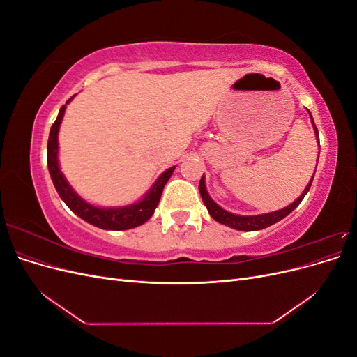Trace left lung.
<instances>
[{
    "label": "left lung",
    "instance_id": "1",
    "mask_svg": "<svg viewBox=\"0 0 357 357\" xmlns=\"http://www.w3.org/2000/svg\"><path fill=\"white\" fill-rule=\"evenodd\" d=\"M310 116H311V113H310ZM311 122H312V126H314V132H316V137L319 139V131H317V128L314 125V121H312V116H311ZM319 146H320V142H319ZM312 178H314V176H312ZM312 178L310 180L305 190L302 192V195L295 202H291L290 205H287L286 208L278 210V211H273V213H266V214H259V215H236V214H232L229 211L220 208L219 205L215 204L207 193V189H205L204 176L199 181V193H201V198L205 204V207H207L210 215L215 222H219V223L226 225V226H231V228H234L236 231H259V229L268 228V226L277 223L278 220L284 219L287 214L294 211L301 204V201L304 199V197L307 195V192L311 188Z\"/></svg>",
    "mask_w": 357,
    "mask_h": 357
}]
</instances>
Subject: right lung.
<instances>
[{"mask_svg":"<svg viewBox=\"0 0 357 357\" xmlns=\"http://www.w3.org/2000/svg\"><path fill=\"white\" fill-rule=\"evenodd\" d=\"M71 100L73 96L67 101V104ZM63 113H66V105L61 107L56 121L53 122L50 128L49 142H47V167H49L53 185H55L62 201L68 205V208L73 213L77 214L79 218H82L84 222H88L93 226H98L101 229L125 231V229L135 228V226H139L144 222H147L150 218H152L155 208L158 207L162 190H164L167 181L171 177L172 171H174L176 167L168 168L164 174L156 180L153 188L146 193V197L142 201H138L132 205H128V207H121V208L93 207V205L83 201L77 193L71 189L67 180L63 178L58 165V132H59V125L62 122Z\"/></svg>","mask_w":357,"mask_h":357,"instance_id":"obj_1","label":"right lung"}]
</instances>
